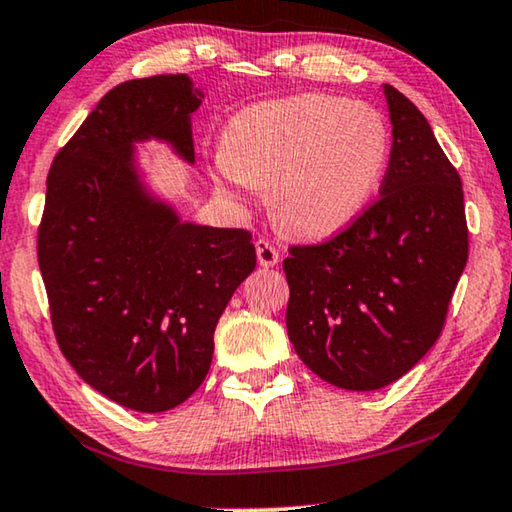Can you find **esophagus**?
<instances>
[{
    "mask_svg": "<svg viewBox=\"0 0 512 512\" xmlns=\"http://www.w3.org/2000/svg\"><path fill=\"white\" fill-rule=\"evenodd\" d=\"M255 250H257L259 266H264V269H271V266H275V264L280 262L278 248H275L269 239H257L255 241Z\"/></svg>",
    "mask_w": 512,
    "mask_h": 512,
    "instance_id": "34e87169",
    "label": "esophagus"
}]
</instances>
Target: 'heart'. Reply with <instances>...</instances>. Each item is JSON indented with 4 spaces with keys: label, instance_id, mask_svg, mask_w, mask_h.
<instances>
[{
    "label": "heart",
    "instance_id": "1",
    "mask_svg": "<svg viewBox=\"0 0 512 512\" xmlns=\"http://www.w3.org/2000/svg\"><path fill=\"white\" fill-rule=\"evenodd\" d=\"M389 132L380 113L326 93H300L239 111L218 168L269 186L271 214L298 237H330L358 218L383 180Z\"/></svg>",
    "mask_w": 512,
    "mask_h": 512
}]
</instances>
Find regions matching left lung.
Here are the masks:
<instances>
[{
  "mask_svg": "<svg viewBox=\"0 0 512 512\" xmlns=\"http://www.w3.org/2000/svg\"><path fill=\"white\" fill-rule=\"evenodd\" d=\"M392 154L380 196L342 232L289 246L287 332L316 376L380 389L431 351L469 257L465 198L415 104L385 84Z\"/></svg>",
  "mask_w": 512,
  "mask_h": 512,
  "instance_id": "1",
  "label": "left lung"
}]
</instances>
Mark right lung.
Instances as JSON below:
<instances>
[{
    "instance_id": "right-lung-1",
    "label": "right lung",
    "mask_w": 512,
    "mask_h": 512,
    "mask_svg": "<svg viewBox=\"0 0 512 512\" xmlns=\"http://www.w3.org/2000/svg\"><path fill=\"white\" fill-rule=\"evenodd\" d=\"M198 107L186 75L118 84L47 175L38 266L54 337L88 385L139 412L202 385L218 316L257 264L248 230L180 223L136 182L134 141L159 136L193 161Z\"/></svg>"
}]
</instances>
